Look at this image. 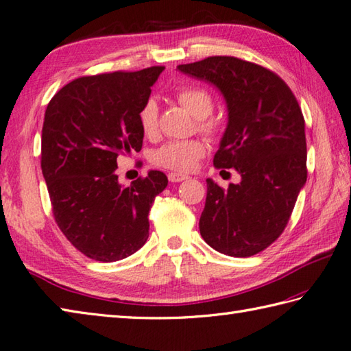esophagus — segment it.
Segmentation results:
<instances>
[{
  "mask_svg": "<svg viewBox=\"0 0 351 351\" xmlns=\"http://www.w3.org/2000/svg\"><path fill=\"white\" fill-rule=\"evenodd\" d=\"M185 180H189L187 175H182V173H169V181L170 182H182Z\"/></svg>",
  "mask_w": 351,
  "mask_h": 351,
  "instance_id": "1",
  "label": "esophagus"
}]
</instances>
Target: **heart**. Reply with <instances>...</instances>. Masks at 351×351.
Instances as JSON below:
<instances>
[{
    "instance_id": "obj_1",
    "label": "heart",
    "mask_w": 351,
    "mask_h": 351,
    "mask_svg": "<svg viewBox=\"0 0 351 351\" xmlns=\"http://www.w3.org/2000/svg\"><path fill=\"white\" fill-rule=\"evenodd\" d=\"M176 99L180 105L196 117L197 129L210 138H216L221 134V123L215 117H210L215 101L207 89L199 86H184L176 93ZM140 126L143 134L154 138L160 128V114L154 100H147L140 109L138 114ZM205 155L204 141L193 140H171L164 143L152 154V162L158 167L175 170V171H190L196 167L199 160Z\"/></svg>"
}]
</instances>
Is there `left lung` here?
Returning a JSON list of instances; mask_svg holds the SVG:
<instances>
[{"instance_id":"obj_1","label":"left lung","mask_w":351,"mask_h":351,"mask_svg":"<svg viewBox=\"0 0 351 351\" xmlns=\"http://www.w3.org/2000/svg\"><path fill=\"white\" fill-rule=\"evenodd\" d=\"M178 70L221 89L228 126L213 164L242 176L228 190L207 180L199 231L213 250L251 257L281 236L306 184L303 112L286 82L252 62L211 56Z\"/></svg>"}]
</instances>
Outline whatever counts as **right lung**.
<instances>
[{
  "instance_id": "obj_1",
  "label": "right lung",
  "mask_w": 351,
  "mask_h": 351,
  "mask_svg": "<svg viewBox=\"0 0 351 351\" xmlns=\"http://www.w3.org/2000/svg\"><path fill=\"white\" fill-rule=\"evenodd\" d=\"M164 66L84 75L47 106L40 167L59 230L97 262H117L149 237V211L167 176L150 170L123 187L117 160L143 146L140 109Z\"/></svg>"
}]
</instances>
